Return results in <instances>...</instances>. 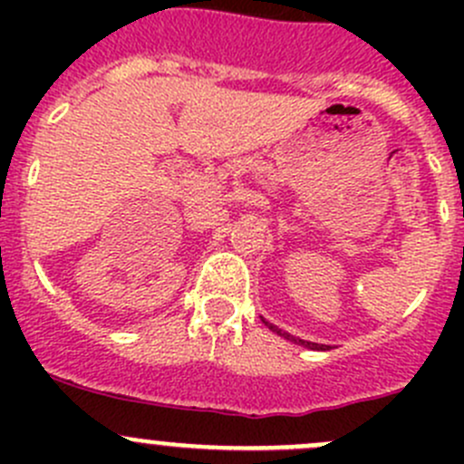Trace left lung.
<instances>
[{
    "label": "left lung",
    "mask_w": 464,
    "mask_h": 464,
    "mask_svg": "<svg viewBox=\"0 0 464 464\" xmlns=\"http://www.w3.org/2000/svg\"><path fill=\"white\" fill-rule=\"evenodd\" d=\"M262 321H265V319H262ZM265 325L269 327L271 332H276V334H280V336H285V339L294 341V343L305 345V348H312V350H325L321 343H312V341H303V339H298V336H292V334H289V332H283L278 325H274V323H266V321H265Z\"/></svg>",
    "instance_id": "left-lung-1"
}]
</instances>
